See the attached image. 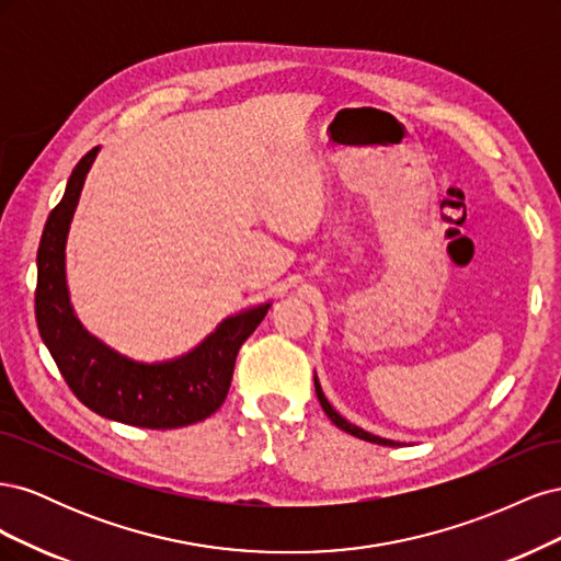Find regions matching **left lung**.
I'll return each mask as SVG.
<instances>
[{"mask_svg":"<svg viewBox=\"0 0 561 561\" xmlns=\"http://www.w3.org/2000/svg\"><path fill=\"white\" fill-rule=\"evenodd\" d=\"M316 396H318V400H320V407L322 410H325V414L332 419V423L336 428H342V431H346V433H351V435H355V437H360V439H367V443H377V445H383V447H398L400 443H393V439H386V437H379V435H371V433H367V431H363V428H358V426H353V423H348L342 414H339L334 407L328 402V398H325V393H322V388H320V383H318V379H316Z\"/></svg>","mask_w":561,"mask_h":561,"instance_id":"8db88e82","label":"left lung"}]
</instances>
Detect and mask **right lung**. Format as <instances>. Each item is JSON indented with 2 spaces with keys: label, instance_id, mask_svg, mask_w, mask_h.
<instances>
[{
  "label": "right lung",
  "instance_id": "1",
  "mask_svg": "<svg viewBox=\"0 0 561 561\" xmlns=\"http://www.w3.org/2000/svg\"><path fill=\"white\" fill-rule=\"evenodd\" d=\"M98 149L75 165L60 203L46 219L37 250L35 313L39 334L67 386L95 414L154 431L192 426L222 407L236 355L257 330L271 304L229 316L194 351L165 363L130 360L83 328L67 290L65 245Z\"/></svg>",
  "mask_w": 561,
  "mask_h": 561
}]
</instances>
